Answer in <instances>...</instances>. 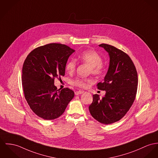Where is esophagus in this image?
I'll use <instances>...</instances> for the list:
<instances>
[{"label":"esophagus","instance_id":"34e87169","mask_svg":"<svg viewBox=\"0 0 158 158\" xmlns=\"http://www.w3.org/2000/svg\"><path fill=\"white\" fill-rule=\"evenodd\" d=\"M84 93V91H75V95H79V94H82V93Z\"/></svg>","mask_w":158,"mask_h":158}]
</instances>
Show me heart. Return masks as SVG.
<instances>
[{
    "mask_svg": "<svg viewBox=\"0 0 158 158\" xmlns=\"http://www.w3.org/2000/svg\"><path fill=\"white\" fill-rule=\"evenodd\" d=\"M77 59L90 67L91 72L94 74H100L103 72L104 65L102 63V58L97 52L93 50H87L82 52L77 57ZM76 67V61L70 60L65 65V69L69 73H73ZM91 82L90 79L77 78L73 81L74 85L81 88H85L87 82Z\"/></svg>",
    "mask_w": 158,
    "mask_h": 158,
    "instance_id": "1",
    "label": "heart"
}]
</instances>
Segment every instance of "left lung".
Masks as SVG:
<instances>
[{"label": "left lung", "instance_id": "left-lung-1", "mask_svg": "<svg viewBox=\"0 0 158 158\" xmlns=\"http://www.w3.org/2000/svg\"><path fill=\"white\" fill-rule=\"evenodd\" d=\"M98 46L108 53L110 59L104 81L97 85L106 93L102 98L98 94L93 95L89 110L97 121L109 124L122 119L132 105L137 91L138 74L134 62L126 53L109 44Z\"/></svg>", "mask_w": 158, "mask_h": 158}]
</instances>
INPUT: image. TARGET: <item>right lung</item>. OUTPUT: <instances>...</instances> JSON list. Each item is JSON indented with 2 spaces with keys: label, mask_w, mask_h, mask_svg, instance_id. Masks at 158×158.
<instances>
[{
  "label": "right lung",
  "mask_w": 158,
  "mask_h": 158,
  "mask_svg": "<svg viewBox=\"0 0 158 158\" xmlns=\"http://www.w3.org/2000/svg\"><path fill=\"white\" fill-rule=\"evenodd\" d=\"M74 51L65 44L51 43L33 50L24 61V97L32 111L44 120L60 117L74 97L73 91L68 88L57 89L54 79L65 75V65Z\"/></svg>",
  "instance_id": "right-lung-1"
}]
</instances>
